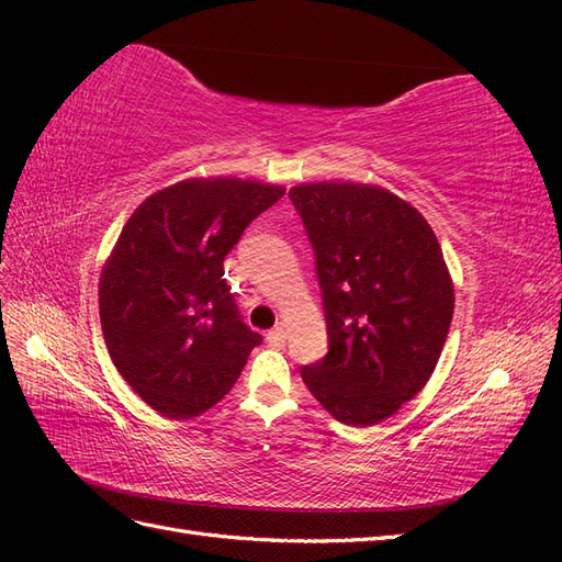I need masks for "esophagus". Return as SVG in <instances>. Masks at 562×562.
I'll return each mask as SVG.
<instances>
[{"instance_id":"esophagus-1","label":"esophagus","mask_w":562,"mask_h":562,"mask_svg":"<svg viewBox=\"0 0 562 562\" xmlns=\"http://www.w3.org/2000/svg\"><path fill=\"white\" fill-rule=\"evenodd\" d=\"M266 340L272 345V348H282V345H284V328L278 326V328L268 330V338Z\"/></svg>"}]
</instances>
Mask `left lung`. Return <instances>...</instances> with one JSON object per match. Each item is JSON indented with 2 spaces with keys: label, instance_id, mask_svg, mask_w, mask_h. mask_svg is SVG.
<instances>
[{
  "label": "left lung",
  "instance_id": "left-lung-1",
  "mask_svg": "<svg viewBox=\"0 0 562 562\" xmlns=\"http://www.w3.org/2000/svg\"><path fill=\"white\" fill-rule=\"evenodd\" d=\"M316 256L328 352L302 367L316 401L355 427L386 420L432 376L453 316V284L432 226L367 183L290 190Z\"/></svg>",
  "mask_w": 562,
  "mask_h": 562
}]
</instances>
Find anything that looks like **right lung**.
Segmentation results:
<instances>
[{
  "instance_id": "1",
  "label": "right lung",
  "mask_w": 562,
  "mask_h": 562,
  "mask_svg": "<svg viewBox=\"0 0 562 562\" xmlns=\"http://www.w3.org/2000/svg\"><path fill=\"white\" fill-rule=\"evenodd\" d=\"M284 188L241 178H190L149 195L105 260L99 284L103 340L117 372L154 411L195 417L236 384L250 330L224 258Z\"/></svg>"
}]
</instances>
